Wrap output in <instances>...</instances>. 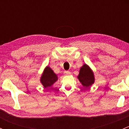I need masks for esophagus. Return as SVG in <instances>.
I'll return each instance as SVG.
<instances>
[{
	"label": "esophagus",
	"instance_id": "34e87169",
	"mask_svg": "<svg viewBox=\"0 0 129 129\" xmlns=\"http://www.w3.org/2000/svg\"><path fill=\"white\" fill-rule=\"evenodd\" d=\"M71 74V72L70 71H65L64 72V74L65 75H70Z\"/></svg>",
	"mask_w": 129,
	"mask_h": 129
}]
</instances>
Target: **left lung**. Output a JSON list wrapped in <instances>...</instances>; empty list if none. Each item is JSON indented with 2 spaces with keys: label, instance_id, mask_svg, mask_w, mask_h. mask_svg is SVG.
Returning <instances> with one entry per match:
<instances>
[{
  "label": "left lung",
  "instance_id": "obj_1",
  "mask_svg": "<svg viewBox=\"0 0 129 129\" xmlns=\"http://www.w3.org/2000/svg\"><path fill=\"white\" fill-rule=\"evenodd\" d=\"M77 78L80 84L85 88L90 87L95 82V77L93 71L86 63L83 65L80 69Z\"/></svg>",
  "mask_w": 129,
  "mask_h": 129
}]
</instances>
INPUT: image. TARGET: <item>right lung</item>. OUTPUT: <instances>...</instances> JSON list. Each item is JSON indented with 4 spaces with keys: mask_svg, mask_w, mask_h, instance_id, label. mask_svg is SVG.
Returning a JSON list of instances; mask_svg holds the SVG:
<instances>
[{
    "mask_svg": "<svg viewBox=\"0 0 129 129\" xmlns=\"http://www.w3.org/2000/svg\"><path fill=\"white\" fill-rule=\"evenodd\" d=\"M58 77L54 73L53 70L49 66H47L43 71L42 76L40 77V81L44 88L51 87L54 83L57 81Z\"/></svg>",
    "mask_w": 129,
    "mask_h": 129,
    "instance_id": "obj_1",
    "label": "right lung"
}]
</instances>
